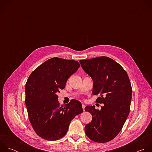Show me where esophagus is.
Here are the masks:
<instances>
[{
  "instance_id": "obj_1",
  "label": "esophagus",
  "mask_w": 152,
  "mask_h": 152,
  "mask_svg": "<svg viewBox=\"0 0 152 152\" xmlns=\"http://www.w3.org/2000/svg\"><path fill=\"white\" fill-rule=\"evenodd\" d=\"M82 108H83V110L84 111V110H85V106L84 104H82Z\"/></svg>"
}]
</instances>
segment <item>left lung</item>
Instances as JSON below:
<instances>
[{
    "label": "left lung",
    "instance_id": "8db88e82",
    "mask_svg": "<svg viewBox=\"0 0 152 152\" xmlns=\"http://www.w3.org/2000/svg\"><path fill=\"white\" fill-rule=\"evenodd\" d=\"M79 62L93 79V94L100 96L96 102L104 104L100 111L94 106L85 107L93 117L85 126V134L96 142L110 141L119 134L130 112L132 90L128 75L120 64L106 56Z\"/></svg>",
    "mask_w": 152,
    "mask_h": 152
}]
</instances>
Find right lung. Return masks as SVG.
<instances>
[{"label": "right lung", "mask_w": 152, "mask_h": 152, "mask_svg": "<svg viewBox=\"0 0 152 152\" xmlns=\"http://www.w3.org/2000/svg\"><path fill=\"white\" fill-rule=\"evenodd\" d=\"M75 60L50 58L34 70L25 86V103L29 121L36 134L48 141H56L67 132L71 121L83 112L80 102L72 99L65 106L57 93L80 67Z\"/></svg>", "instance_id": "add662e5"}]
</instances>
